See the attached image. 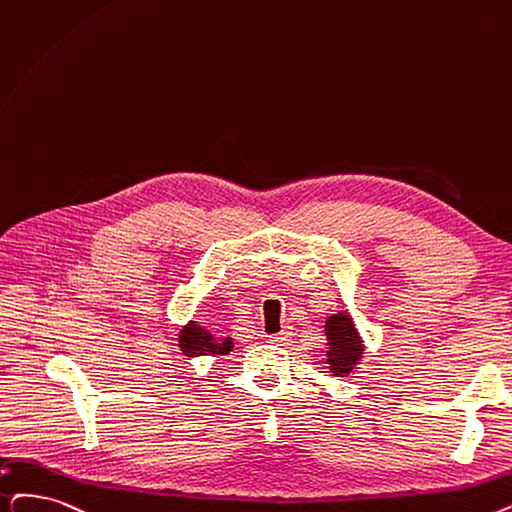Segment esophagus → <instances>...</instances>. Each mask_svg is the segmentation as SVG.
<instances>
[{"label":"esophagus","instance_id":"1","mask_svg":"<svg viewBox=\"0 0 512 512\" xmlns=\"http://www.w3.org/2000/svg\"><path fill=\"white\" fill-rule=\"evenodd\" d=\"M291 341H293V330L291 328H284V330L278 332V335L270 337V343H274V345H288Z\"/></svg>","mask_w":512,"mask_h":512}]
</instances>
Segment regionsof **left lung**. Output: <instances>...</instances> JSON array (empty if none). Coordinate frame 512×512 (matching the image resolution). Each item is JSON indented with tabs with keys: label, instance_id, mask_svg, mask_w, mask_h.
<instances>
[{
	"label": "left lung",
	"instance_id": "left-lung-1",
	"mask_svg": "<svg viewBox=\"0 0 512 512\" xmlns=\"http://www.w3.org/2000/svg\"><path fill=\"white\" fill-rule=\"evenodd\" d=\"M326 335L330 341V351H328L330 370L335 372V376H347L353 364H358L360 353H362V343H360L358 332L353 328L351 318L343 314L332 316L326 322Z\"/></svg>",
	"mask_w": 512,
	"mask_h": 512
}]
</instances>
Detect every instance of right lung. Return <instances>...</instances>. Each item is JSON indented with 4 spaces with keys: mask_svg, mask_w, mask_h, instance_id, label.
<instances>
[{
    "mask_svg": "<svg viewBox=\"0 0 512 512\" xmlns=\"http://www.w3.org/2000/svg\"><path fill=\"white\" fill-rule=\"evenodd\" d=\"M180 347L188 358H201V355H226L232 351L234 343L230 339H215L209 330L190 322L182 330Z\"/></svg>",
    "mask_w": 512,
    "mask_h": 512,
    "instance_id": "add662e5",
    "label": "right lung"
}]
</instances>
